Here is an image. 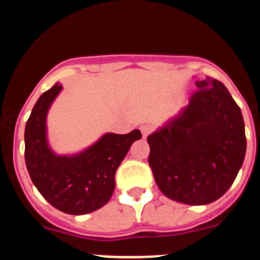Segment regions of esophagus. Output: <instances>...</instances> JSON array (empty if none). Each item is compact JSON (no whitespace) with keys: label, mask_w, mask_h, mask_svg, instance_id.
Returning a JSON list of instances; mask_svg holds the SVG:
<instances>
[{"label":"esophagus","mask_w":260,"mask_h":260,"mask_svg":"<svg viewBox=\"0 0 260 260\" xmlns=\"http://www.w3.org/2000/svg\"><path fill=\"white\" fill-rule=\"evenodd\" d=\"M141 132H142V137L147 138V135L150 134L151 127L148 125H143V126H141Z\"/></svg>","instance_id":"34e87169"}]
</instances>
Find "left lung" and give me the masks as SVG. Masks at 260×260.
<instances>
[{
  "mask_svg": "<svg viewBox=\"0 0 260 260\" xmlns=\"http://www.w3.org/2000/svg\"><path fill=\"white\" fill-rule=\"evenodd\" d=\"M189 104L147 137L158 189L172 201L203 206L221 198L245 160L242 112L213 78L195 80Z\"/></svg>",
  "mask_w": 260,
  "mask_h": 260,
  "instance_id": "1",
  "label": "left lung"
}]
</instances>
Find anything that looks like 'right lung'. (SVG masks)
<instances>
[{"mask_svg":"<svg viewBox=\"0 0 260 260\" xmlns=\"http://www.w3.org/2000/svg\"><path fill=\"white\" fill-rule=\"evenodd\" d=\"M62 91L56 83L39 98L24 128V158L32 182L45 201L69 215H86L102 208L113 195L117 168L141 132L105 133L95 143L70 155H58L48 139L47 118Z\"/></svg>","mask_w":260,"mask_h":260,"instance_id":"right-lung-1","label":"right lung"}]
</instances>
